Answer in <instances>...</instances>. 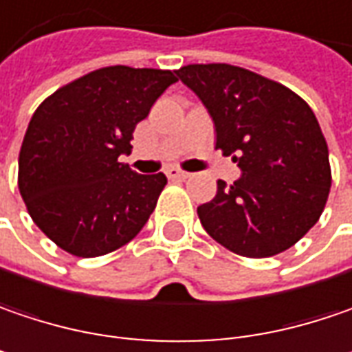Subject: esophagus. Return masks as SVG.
<instances>
[{
    "mask_svg": "<svg viewBox=\"0 0 352 352\" xmlns=\"http://www.w3.org/2000/svg\"><path fill=\"white\" fill-rule=\"evenodd\" d=\"M167 177H169V179H187V177H191V173L181 171V169H177V167H169V169H167Z\"/></svg>",
    "mask_w": 352,
    "mask_h": 352,
    "instance_id": "1",
    "label": "esophagus"
}]
</instances>
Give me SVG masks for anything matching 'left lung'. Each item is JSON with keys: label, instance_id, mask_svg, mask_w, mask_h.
I'll list each match as a JSON object with an SVG mask.
<instances>
[{"label": "left lung", "instance_id": "obj_1", "mask_svg": "<svg viewBox=\"0 0 352 352\" xmlns=\"http://www.w3.org/2000/svg\"><path fill=\"white\" fill-rule=\"evenodd\" d=\"M177 77L211 115L215 147L241 169L197 207L203 229L243 257L287 251L319 221L331 189L329 147L313 109L289 87L227 63L185 65Z\"/></svg>", "mask_w": 352, "mask_h": 352}]
</instances>
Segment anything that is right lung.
I'll use <instances>...</instances> for the list:
<instances>
[{"label": "right lung", "instance_id": "1", "mask_svg": "<svg viewBox=\"0 0 352 352\" xmlns=\"http://www.w3.org/2000/svg\"><path fill=\"white\" fill-rule=\"evenodd\" d=\"M173 72L127 65L87 73L33 113L19 151L17 185L33 223L75 257L123 247L145 227L167 177L139 175L129 155L143 121Z\"/></svg>", "mask_w": 352, "mask_h": 352}]
</instances>
